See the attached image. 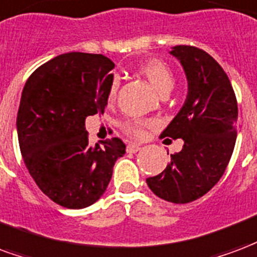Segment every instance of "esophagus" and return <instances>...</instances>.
<instances>
[{
	"mask_svg": "<svg viewBox=\"0 0 257 257\" xmlns=\"http://www.w3.org/2000/svg\"><path fill=\"white\" fill-rule=\"evenodd\" d=\"M140 150H142V147L138 146V144H128V147H126V151L131 154L138 153V151H140Z\"/></svg>",
	"mask_w": 257,
	"mask_h": 257,
	"instance_id": "34e87169",
	"label": "esophagus"
}]
</instances>
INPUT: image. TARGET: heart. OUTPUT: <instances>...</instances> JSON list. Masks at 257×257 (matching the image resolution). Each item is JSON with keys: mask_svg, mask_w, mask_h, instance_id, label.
Instances as JSON below:
<instances>
[{"mask_svg": "<svg viewBox=\"0 0 257 257\" xmlns=\"http://www.w3.org/2000/svg\"><path fill=\"white\" fill-rule=\"evenodd\" d=\"M139 73H142L144 77H147L148 81L157 88L161 94H167L170 92L172 88L174 87V75L170 66L167 65L166 62L162 60H148L142 62L138 66ZM119 90V77L114 76L113 80L110 83L109 87V100H114L117 98ZM154 121L151 119L144 118H132L126 119L122 123V131L125 134L134 139H143L146 135V128L151 126Z\"/></svg>", "mask_w": 257, "mask_h": 257, "instance_id": "1", "label": "heart"}]
</instances>
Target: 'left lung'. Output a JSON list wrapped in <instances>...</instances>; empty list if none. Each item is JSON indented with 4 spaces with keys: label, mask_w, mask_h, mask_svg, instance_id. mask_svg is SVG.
<instances>
[{
    "label": "left lung",
    "mask_w": 257,
    "mask_h": 257,
    "mask_svg": "<svg viewBox=\"0 0 257 257\" xmlns=\"http://www.w3.org/2000/svg\"><path fill=\"white\" fill-rule=\"evenodd\" d=\"M170 53L181 61L189 91L162 138L182 139L184 146L147 185L163 200L185 204L204 196L223 176L235 146L238 107L229 77L208 53L185 45Z\"/></svg>",
    "instance_id": "8db88e82"
}]
</instances>
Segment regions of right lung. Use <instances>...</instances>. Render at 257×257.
<instances>
[{
	"instance_id": "add662e5",
	"label": "right lung",
	"mask_w": 257,
	"mask_h": 257,
	"mask_svg": "<svg viewBox=\"0 0 257 257\" xmlns=\"http://www.w3.org/2000/svg\"><path fill=\"white\" fill-rule=\"evenodd\" d=\"M114 62L66 53L32 72L17 113V138L28 172L47 197L66 208L94 204L126 146L111 138L91 147L85 117L103 114Z\"/></svg>"
}]
</instances>
